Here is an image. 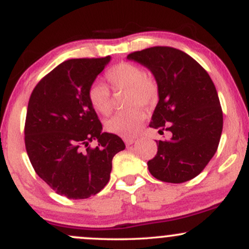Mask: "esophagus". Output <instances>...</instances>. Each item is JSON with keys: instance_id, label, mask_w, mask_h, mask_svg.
Returning <instances> with one entry per match:
<instances>
[{"instance_id": "1", "label": "esophagus", "mask_w": 249, "mask_h": 249, "mask_svg": "<svg viewBox=\"0 0 249 249\" xmlns=\"http://www.w3.org/2000/svg\"><path fill=\"white\" fill-rule=\"evenodd\" d=\"M134 142H136V139H134V138H130V137H128V138H127V137H126V138H124V142L126 144V146H130V145H132Z\"/></svg>"}]
</instances>
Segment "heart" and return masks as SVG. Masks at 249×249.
<instances>
[{"label":"heart","instance_id":"heart-1","mask_svg":"<svg viewBox=\"0 0 249 249\" xmlns=\"http://www.w3.org/2000/svg\"><path fill=\"white\" fill-rule=\"evenodd\" d=\"M107 79L113 91H126L125 105L134 107L121 111L107 122L108 132L122 137H133L141 130L145 113L137 107H150L158 101L159 85L152 75L134 63L123 62L111 68ZM88 99L99 115L108 116L113 110L110 91L101 83H93L88 90Z\"/></svg>","mask_w":249,"mask_h":249}]
</instances>
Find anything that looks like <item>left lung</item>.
<instances>
[{
  "label": "left lung",
  "mask_w": 249,
  "mask_h": 249,
  "mask_svg": "<svg viewBox=\"0 0 249 249\" xmlns=\"http://www.w3.org/2000/svg\"><path fill=\"white\" fill-rule=\"evenodd\" d=\"M153 73L159 102L150 126L168 141L157 142L158 152L147 161L156 179L172 184L196 178L218 150L222 132V110L207 71L184 51L152 47L127 55Z\"/></svg>",
  "instance_id": "obj_1"
}]
</instances>
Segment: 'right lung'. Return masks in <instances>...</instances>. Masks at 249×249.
<instances>
[{
    "instance_id": "right-lung-1",
    "label": "right lung",
    "mask_w": 249,
    "mask_h": 249,
    "mask_svg": "<svg viewBox=\"0 0 249 249\" xmlns=\"http://www.w3.org/2000/svg\"><path fill=\"white\" fill-rule=\"evenodd\" d=\"M111 57L75 58L61 63L31 92L24 142L31 165L59 196L87 199L110 179L112 158L125 148L103 126L88 99V90ZM92 140L99 142L91 148Z\"/></svg>"
}]
</instances>
